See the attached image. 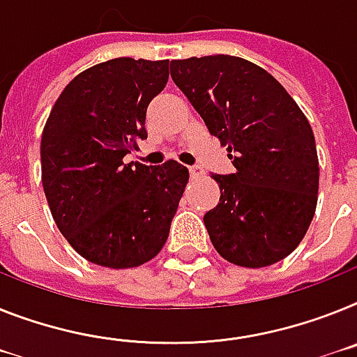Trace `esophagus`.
Segmentation results:
<instances>
[{
    "label": "esophagus",
    "instance_id": "esophagus-1",
    "mask_svg": "<svg viewBox=\"0 0 357 357\" xmlns=\"http://www.w3.org/2000/svg\"><path fill=\"white\" fill-rule=\"evenodd\" d=\"M188 172H190V176L196 179V178H202L203 174H205V170H203L202 167H197V165H196V167H190V169H188Z\"/></svg>",
    "mask_w": 357,
    "mask_h": 357
}]
</instances>
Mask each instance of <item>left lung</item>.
<instances>
[{"label":"left lung","mask_w":357,"mask_h":357,"mask_svg":"<svg viewBox=\"0 0 357 357\" xmlns=\"http://www.w3.org/2000/svg\"><path fill=\"white\" fill-rule=\"evenodd\" d=\"M170 76L236 167L212 174L221 196L203 221L214 248L247 268L285 259L317 205L319 161L305 114L272 74L243 58L172 59Z\"/></svg>","instance_id":"left-lung-1"}]
</instances>
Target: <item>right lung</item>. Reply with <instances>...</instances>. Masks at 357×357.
Here are the masks:
<instances>
[{
    "instance_id": "obj_1",
    "label": "right lung",
    "mask_w": 357,
    "mask_h": 357,
    "mask_svg": "<svg viewBox=\"0 0 357 357\" xmlns=\"http://www.w3.org/2000/svg\"><path fill=\"white\" fill-rule=\"evenodd\" d=\"M169 82V59L116 58L79 72L41 134V181L70 247L107 268H134L160 254L188 170L123 163L146 139V107Z\"/></svg>"
}]
</instances>
